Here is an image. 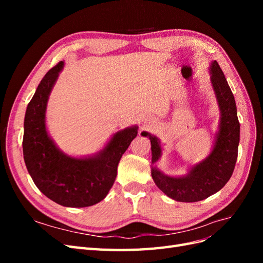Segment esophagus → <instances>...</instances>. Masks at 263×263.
Returning a JSON list of instances; mask_svg holds the SVG:
<instances>
[{
  "instance_id": "obj_1",
  "label": "esophagus",
  "mask_w": 263,
  "mask_h": 263,
  "mask_svg": "<svg viewBox=\"0 0 263 263\" xmlns=\"http://www.w3.org/2000/svg\"><path fill=\"white\" fill-rule=\"evenodd\" d=\"M149 122H146L145 124H144V127H146V128H147V127H149V124H148Z\"/></svg>"
}]
</instances>
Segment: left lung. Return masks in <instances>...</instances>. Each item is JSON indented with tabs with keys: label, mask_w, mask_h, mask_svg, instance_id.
Segmentation results:
<instances>
[{
	"label": "left lung",
	"mask_w": 263,
	"mask_h": 263,
	"mask_svg": "<svg viewBox=\"0 0 263 263\" xmlns=\"http://www.w3.org/2000/svg\"><path fill=\"white\" fill-rule=\"evenodd\" d=\"M210 71L211 82L220 109L219 130L212 153L202 162L192 166L184 177H169L156 166L151 168L156 185L165 195L179 202H198L218 192L232 177L237 161L240 125L234 94L216 60L212 62ZM141 135L149 137L153 154L151 162H157L161 157L159 139L146 132Z\"/></svg>",
	"instance_id": "1"
}]
</instances>
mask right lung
I'll return each instance as SVG.
<instances>
[{
	"label": "right lung",
	"instance_id": "obj_1",
	"mask_svg": "<svg viewBox=\"0 0 263 263\" xmlns=\"http://www.w3.org/2000/svg\"><path fill=\"white\" fill-rule=\"evenodd\" d=\"M63 62L51 68L27 105L23 155L36 186L51 201L67 208H86L105 198L113 186L123 154L137 136V126L117 132L105 148L89 158H72L54 145L46 129V107Z\"/></svg>",
	"mask_w": 263,
	"mask_h": 263
}]
</instances>
